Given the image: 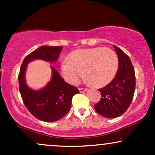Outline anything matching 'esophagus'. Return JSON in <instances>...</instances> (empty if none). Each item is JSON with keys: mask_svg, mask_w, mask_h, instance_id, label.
I'll return each mask as SVG.
<instances>
[{"mask_svg": "<svg viewBox=\"0 0 155 155\" xmlns=\"http://www.w3.org/2000/svg\"><path fill=\"white\" fill-rule=\"evenodd\" d=\"M79 90L80 92H86L87 90V88H79Z\"/></svg>", "mask_w": 155, "mask_h": 155, "instance_id": "esophagus-1", "label": "esophagus"}]
</instances>
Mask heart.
I'll use <instances>...</instances> for the list:
<instances>
[{"instance_id":"obj_1","label":"heart","mask_w":155,"mask_h":155,"mask_svg":"<svg viewBox=\"0 0 155 155\" xmlns=\"http://www.w3.org/2000/svg\"><path fill=\"white\" fill-rule=\"evenodd\" d=\"M67 63L60 67V72L72 85L79 83L84 76L95 87H104L114 79L118 71V58L108 47L78 49L69 53Z\"/></svg>"}]
</instances>
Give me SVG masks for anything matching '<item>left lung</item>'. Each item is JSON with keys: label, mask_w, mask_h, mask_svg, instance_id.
<instances>
[{"label": "left lung", "mask_w": 155, "mask_h": 155, "mask_svg": "<svg viewBox=\"0 0 155 155\" xmlns=\"http://www.w3.org/2000/svg\"><path fill=\"white\" fill-rule=\"evenodd\" d=\"M114 47L119 60L117 75L106 87L99 89L102 97L94 106L95 111L106 118H116L127 111L136 88V75L131 60L120 48L114 45Z\"/></svg>", "instance_id": "8db88e82"}]
</instances>
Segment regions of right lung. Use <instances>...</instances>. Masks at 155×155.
I'll list each match as a JSON object with an SVG mask.
<instances>
[{
  "mask_svg": "<svg viewBox=\"0 0 155 155\" xmlns=\"http://www.w3.org/2000/svg\"><path fill=\"white\" fill-rule=\"evenodd\" d=\"M62 49V47H39L25 58L19 71V92L23 103L33 116L44 122H55L65 116L70 110L73 96L79 91L65 82L53 66L52 76L47 86L39 90H32L26 84V68L30 62L36 59L55 63Z\"/></svg>",
  "mask_w": 155,
  "mask_h": 155,
  "instance_id": "right-lung-1",
  "label": "right lung"
}]
</instances>
